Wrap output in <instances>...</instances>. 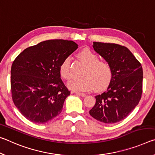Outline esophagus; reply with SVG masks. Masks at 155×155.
<instances>
[{
  "mask_svg": "<svg viewBox=\"0 0 155 155\" xmlns=\"http://www.w3.org/2000/svg\"><path fill=\"white\" fill-rule=\"evenodd\" d=\"M75 93L76 95H80V96H81V97H84V96H86V94L84 93H80V92H78V91H75Z\"/></svg>",
  "mask_w": 155,
  "mask_h": 155,
  "instance_id": "esophagus-1",
  "label": "esophagus"
}]
</instances>
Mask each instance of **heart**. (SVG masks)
<instances>
[{"mask_svg":"<svg viewBox=\"0 0 155 155\" xmlns=\"http://www.w3.org/2000/svg\"><path fill=\"white\" fill-rule=\"evenodd\" d=\"M77 56L85 67L82 73V78L71 80L68 87L74 91H89L95 87L97 91L107 87L113 78L112 67L108 61L100 60L98 55L88 49L78 53ZM60 74L65 80L71 78V59L66 58L60 65Z\"/></svg>","mask_w":155,"mask_h":155,"instance_id":"obj_1","label":"heart"}]
</instances>
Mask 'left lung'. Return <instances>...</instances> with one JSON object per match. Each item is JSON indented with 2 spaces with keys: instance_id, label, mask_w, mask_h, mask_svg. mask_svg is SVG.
I'll list each match as a JSON object with an SVG mask.
<instances>
[{
  "instance_id": "left-lung-1",
  "label": "left lung",
  "mask_w": 155,
  "mask_h": 155,
  "mask_svg": "<svg viewBox=\"0 0 155 155\" xmlns=\"http://www.w3.org/2000/svg\"><path fill=\"white\" fill-rule=\"evenodd\" d=\"M93 47L110 64L113 78L106 91L95 96V104L89 114L101 122H118L127 117L141 100L143 86L141 64L124 46L94 42Z\"/></svg>"
}]
</instances>
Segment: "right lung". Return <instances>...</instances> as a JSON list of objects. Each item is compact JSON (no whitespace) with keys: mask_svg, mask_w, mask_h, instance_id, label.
Returning a JSON list of instances; mask_svg holds the SVG:
<instances>
[{"mask_svg":"<svg viewBox=\"0 0 155 155\" xmlns=\"http://www.w3.org/2000/svg\"><path fill=\"white\" fill-rule=\"evenodd\" d=\"M78 48L71 40H46L25 49L14 60L12 100L28 120L45 124L62 112L71 92L61 80L60 65Z\"/></svg>","mask_w":155,"mask_h":155,"instance_id":"1","label":"right lung"}]
</instances>
